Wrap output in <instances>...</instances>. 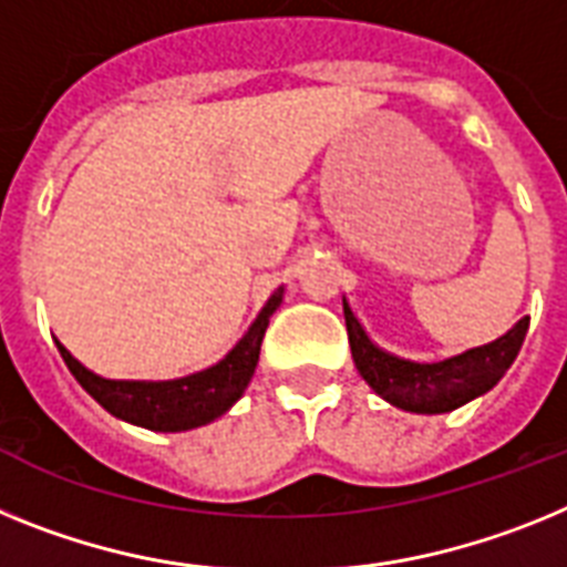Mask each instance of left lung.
Masks as SVG:
<instances>
[{
  "label": "left lung",
  "instance_id": "left-lung-1",
  "mask_svg": "<svg viewBox=\"0 0 567 567\" xmlns=\"http://www.w3.org/2000/svg\"><path fill=\"white\" fill-rule=\"evenodd\" d=\"M342 308L357 371L382 400L411 413L456 411L465 402L488 393L514 365L530 322L528 317H522L508 333H502L494 342L447 357L442 362H413L373 344L348 299H342Z\"/></svg>",
  "mask_w": 567,
  "mask_h": 567
}]
</instances>
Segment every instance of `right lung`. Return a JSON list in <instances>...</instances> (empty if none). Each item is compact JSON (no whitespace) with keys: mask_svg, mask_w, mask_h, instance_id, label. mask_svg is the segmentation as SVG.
<instances>
[{"mask_svg":"<svg viewBox=\"0 0 567 567\" xmlns=\"http://www.w3.org/2000/svg\"><path fill=\"white\" fill-rule=\"evenodd\" d=\"M282 297L285 288H277L270 293L262 311L256 313L250 328L243 333V339L216 365L179 379H159V382L105 379L100 373L87 371L59 339L56 348L79 385L85 388L93 400L100 402L107 413H113L116 420L162 433L190 431V427H202L219 420L243 396L256 371V362H259V348H262L268 322L282 305Z\"/></svg>","mask_w":567,"mask_h":567,"instance_id":"right-lung-1","label":"right lung"}]
</instances>
